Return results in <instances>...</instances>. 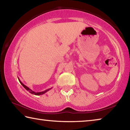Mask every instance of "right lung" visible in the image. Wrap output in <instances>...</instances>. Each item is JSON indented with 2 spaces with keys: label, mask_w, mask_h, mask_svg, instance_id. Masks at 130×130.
Segmentation results:
<instances>
[{
  "label": "right lung",
  "mask_w": 130,
  "mask_h": 130,
  "mask_svg": "<svg viewBox=\"0 0 130 130\" xmlns=\"http://www.w3.org/2000/svg\"><path fill=\"white\" fill-rule=\"evenodd\" d=\"M18 80H19V82H20V83L22 84V86H23L24 88H25L26 90H27V91L29 92L30 93L35 94V95H42V94H44V93H46V92H47V91H50V90L52 88H49V89H47L45 90V91H44L39 92H34V91H32V90L31 89H30L29 88H28V87H27V86H26V85H25V84H23L22 83L21 81L20 80V79H19V78H18Z\"/></svg>",
  "instance_id": "add662e5"
}]
</instances>
